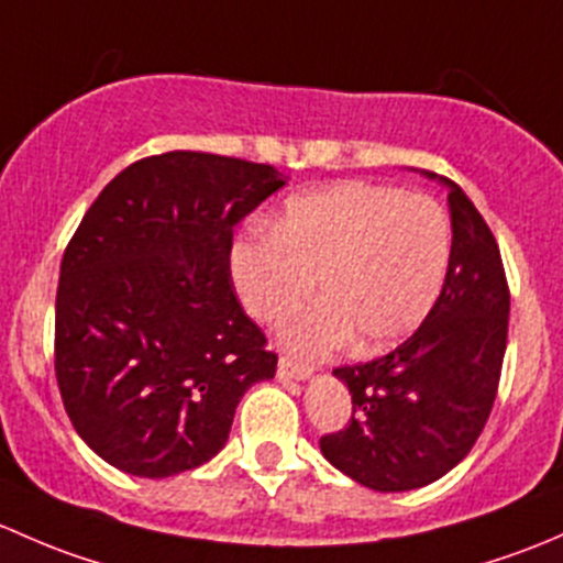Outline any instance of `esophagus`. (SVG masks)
Returning a JSON list of instances; mask_svg holds the SVG:
<instances>
[{"instance_id": "34e87169", "label": "esophagus", "mask_w": 563, "mask_h": 563, "mask_svg": "<svg viewBox=\"0 0 563 563\" xmlns=\"http://www.w3.org/2000/svg\"><path fill=\"white\" fill-rule=\"evenodd\" d=\"M279 376L282 379H309L311 368L300 366V363L289 361V357H279Z\"/></svg>"}]
</instances>
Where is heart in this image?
Listing matches in <instances>:
<instances>
[{
    "instance_id": "1",
    "label": "heart",
    "mask_w": 563,
    "mask_h": 563,
    "mask_svg": "<svg viewBox=\"0 0 563 563\" xmlns=\"http://www.w3.org/2000/svg\"><path fill=\"white\" fill-rule=\"evenodd\" d=\"M453 230L433 197L366 181L333 184L287 202L274 230L230 254L249 314L284 324L314 295L324 303L287 330L292 352L320 357L357 335L361 352L407 339L437 303Z\"/></svg>"
}]
</instances>
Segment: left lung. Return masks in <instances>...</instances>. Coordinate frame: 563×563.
I'll return each mask as SVG.
<instances>
[{"instance_id": "1", "label": "left lung", "mask_w": 563, "mask_h": 563, "mask_svg": "<svg viewBox=\"0 0 563 563\" xmlns=\"http://www.w3.org/2000/svg\"><path fill=\"white\" fill-rule=\"evenodd\" d=\"M450 187L453 252L437 303L387 355L333 374L352 417L320 439L322 455L379 494L422 488L457 466L494 409L507 352L509 287L483 213Z\"/></svg>"}]
</instances>
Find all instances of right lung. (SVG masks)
I'll return each instance as SVG.
<instances>
[{
  "instance_id": "add662e5",
  "label": "right lung",
  "mask_w": 563,
  "mask_h": 563,
  "mask_svg": "<svg viewBox=\"0 0 563 563\" xmlns=\"http://www.w3.org/2000/svg\"><path fill=\"white\" fill-rule=\"evenodd\" d=\"M284 187L274 165L202 152L132 162L62 257L54 368L78 437L110 466L170 477L224 448L279 355L243 311L233 230Z\"/></svg>"
}]
</instances>
